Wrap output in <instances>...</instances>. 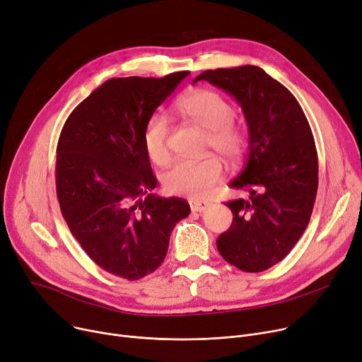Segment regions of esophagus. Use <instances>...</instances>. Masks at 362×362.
<instances>
[{
	"label": "esophagus",
	"instance_id": "1",
	"mask_svg": "<svg viewBox=\"0 0 362 362\" xmlns=\"http://www.w3.org/2000/svg\"><path fill=\"white\" fill-rule=\"evenodd\" d=\"M189 205H191V210H192L194 213H202V211H205V210H206L208 206H210V202L191 199V201H189Z\"/></svg>",
	"mask_w": 362,
	"mask_h": 362
}]
</instances>
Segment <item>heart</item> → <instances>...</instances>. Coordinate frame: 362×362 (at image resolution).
<instances>
[{
	"mask_svg": "<svg viewBox=\"0 0 362 362\" xmlns=\"http://www.w3.org/2000/svg\"><path fill=\"white\" fill-rule=\"evenodd\" d=\"M180 116L206 132V146L214 149L226 161H238L248 145L245 129L235 123L233 105L220 93L208 89L187 92L176 103ZM170 126L164 116L156 114L149 117L142 132V144L148 158L156 165L170 161L168 149ZM220 161L206 156L204 158H180L163 175L165 191L175 195L202 198L221 179Z\"/></svg>",
	"mask_w": 362,
	"mask_h": 362,
	"instance_id": "obj_1",
	"label": "heart"
}]
</instances>
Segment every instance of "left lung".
Masks as SVG:
<instances>
[{
	"instance_id": "left-lung-1",
	"label": "left lung",
	"mask_w": 362,
	"mask_h": 362,
	"mask_svg": "<svg viewBox=\"0 0 362 362\" xmlns=\"http://www.w3.org/2000/svg\"><path fill=\"white\" fill-rule=\"evenodd\" d=\"M198 81L230 93L248 124L246 164L229 186L250 197L226 202L233 221L217 250L239 270L259 273L286 257L310 223L318 187L313 132L291 90L261 67L205 70Z\"/></svg>"
}]
</instances>
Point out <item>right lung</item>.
Here are the masks:
<instances>
[{"mask_svg":"<svg viewBox=\"0 0 362 362\" xmlns=\"http://www.w3.org/2000/svg\"><path fill=\"white\" fill-rule=\"evenodd\" d=\"M187 74L104 82L71 111L57 145V198L71 235L130 281L160 267L171 230L191 213L186 199L149 194L157 177L142 144L145 123Z\"/></svg>","mask_w":362,"mask_h":362,"instance_id":"obj_1","label":"right lung"}]
</instances>
